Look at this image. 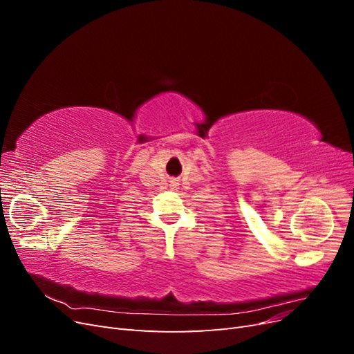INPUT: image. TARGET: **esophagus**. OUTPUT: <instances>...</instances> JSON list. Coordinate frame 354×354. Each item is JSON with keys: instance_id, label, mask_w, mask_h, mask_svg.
<instances>
[{"instance_id": "1", "label": "esophagus", "mask_w": 354, "mask_h": 354, "mask_svg": "<svg viewBox=\"0 0 354 354\" xmlns=\"http://www.w3.org/2000/svg\"><path fill=\"white\" fill-rule=\"evenodd\" d=\"M177 186H178V180H173V181H171V187L177 189Z\"/></svg>"}]
</instances>
